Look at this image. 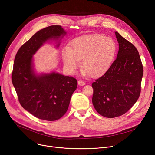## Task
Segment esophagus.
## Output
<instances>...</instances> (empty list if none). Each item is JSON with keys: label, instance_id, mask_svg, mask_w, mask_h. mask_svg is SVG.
<instances>
[{"label": "esophagus", "instance_id": "34e87169", "mask_svg": "<svg viewBox=\"0 0 155 155\" xmlns=\"http://www.w3.org/2000/svg\"><path fill=\"white\" fill-rule=\"evenodd\" d=\"M85 84V83L84 82H83L82 81H78V85H80V86H83Z\"/></svg>", "mask_w": 155, "mask_h": 155}]
</instances>
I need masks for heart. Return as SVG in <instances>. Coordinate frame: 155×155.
I'll return each instance as SVG.
<instances>
[{"instance_id":"heart-1","label":"heart","mask_w":155,"mask_h":155,"mask_svg":"<svg viewBox=\"0 0 155 155\" xmlns=\"http://www.w3.org/2000/svg\"><path fill=\"white\" fill-rule=\"evenodd\" d=\"M71 48L61 51L63 65L66 71L74 74L81 65L82 75L99 77L109 68L116 55L117 47L114 40L100 34H87L74 39Z\"/></svg>"}]
</instances>
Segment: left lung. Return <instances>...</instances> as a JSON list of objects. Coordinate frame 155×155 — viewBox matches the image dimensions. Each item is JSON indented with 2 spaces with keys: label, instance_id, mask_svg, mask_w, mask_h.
Returning a JSON list of instances; mask_svg holds the SVG:
<instances>
[{
  "label": "left lung",
  "instance_id": "8db88e82",
  "mask_svg": "<svg viewBox=\"0 0 155 155\" xmlns=\"http://www.w3.org/2000/svg\"><path fill=\"white\" fill-rule=\"evenodd\" d=\"M119 43L116 59L92 84L93 104L101 116L113 118L128 112L138 100L143 66L138 50L116 31Z\"/></svg>",
  "mask_w": 155,
  "mask_h": 155
}]
</instances>
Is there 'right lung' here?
Here are the masks:
<instances>
[{"instance_id":"1","label":"right lung","mask_w":155,"mask_h":155,"mask_svg":"<svg viewBox=\"0 0 155 155\" xmlns=\"http://www.w3.org/2000/svg\"><path fill=\"white\" fill-rule=\"evenodd\" d=\"M66 32L60 25H51L38 31L17 52L12 82L22 107L40 119L53 121L66 114L71 97L77 87L71 77L52 71L38 73L33 56L42 46L54 41L59 48Z\"/></svg>"}]
</instances>
